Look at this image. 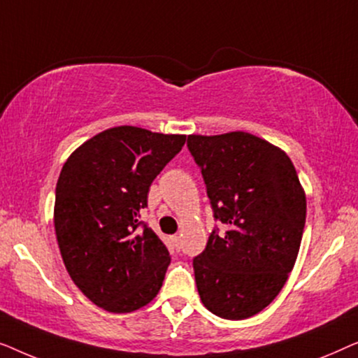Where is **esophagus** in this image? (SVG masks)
<instances>
[{"instance_id":"1","label":"esophagus","mask_w":358,"mask_h":358,"mask_svg":"<svg viewBox=\"0 0 358 358\" xmlns=\"http://www.w3.org/2000/svg\"><path fill=\"white\" fill-rule=\"evenodd\" d=\"M173 243L176 249H180V236H173Z\"/></svg>"}]
</instances>
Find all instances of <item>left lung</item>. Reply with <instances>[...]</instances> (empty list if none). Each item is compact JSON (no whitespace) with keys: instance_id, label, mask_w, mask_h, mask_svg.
Returning <instances> with one entry per match:
<instances>
[{"instance_id":"1","label":"left lung","mask_w":358,"mask_h":358,"mask_svg":"<svg viewBox=\"0 0 358 358\" xmlns=\"http://www.w3.org/2000/svg\"><path fill=\"white\" fill-rule=\"evenodd\" d=\"M187 146L215 218L228 227L194 259L200 300L224 320H246L275 300L295 266L305 189L285 151L248 131L189 135Z\"/></svg>"}]
</instances>
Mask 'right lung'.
<instances>
[{
	"instance_id": "right-lung-1",
	"label": "right lung",
	"mask_w": 358,
	"mask_h": 358,
	"mask_svg": "<svg viewBox=\"0 0 358 358\" xmlns=\"http://www.w3.org/2000/svg\"><path fill=\"white\" fill-rule=\"evenodd\" d=\"M185 135L131 125L86 140L63 164L53 224L75 285L110 313H131L153 301L171 262L150 227H141L150 185L182 150Z\"/></svg>"
}]
</instances>
